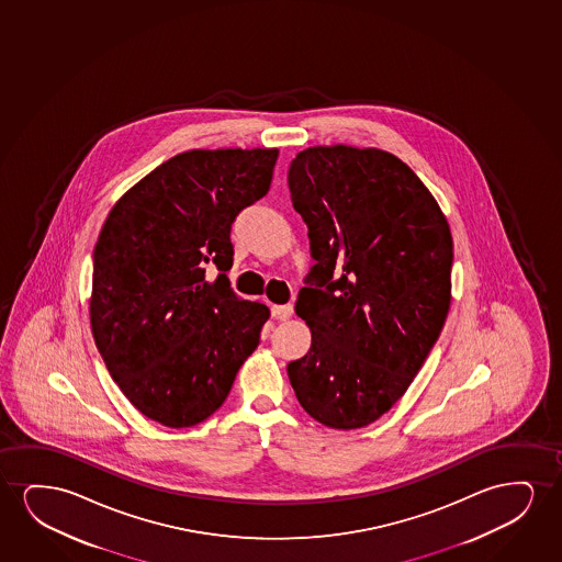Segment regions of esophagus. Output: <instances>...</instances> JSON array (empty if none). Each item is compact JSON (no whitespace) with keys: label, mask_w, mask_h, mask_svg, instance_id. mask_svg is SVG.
I'll list each match as a JSON object with an SVG mask.
<instances>
[{"label":"esophagus","mask_w":562,"mask_h":562,"mask_svg":"<svg viewBox=\"0 0 562 562\" xmlns=\"http://www.w3.org/2000/svg\"><path fill=\"white\" fill-rule=\"evenodd\" d=\"M270 311H272V316H274V318L285 321V318H290V316H292L293 305H290V303H288V305H272Z\"/></svg>","instance_id":"1"}]
</instances>
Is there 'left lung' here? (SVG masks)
<instances>
[{
	"label": "left lung",
	"mask_w": 562,
	"mask_h": 562,
	"mask_svg": "<svg viewBox=\"0 0 562 562\" xmlns=\"http://www.w3.org/2000/svg\"><path fill=\"white\" fill-rule=\"evenodd\" d=\"M288 186L316 261L295 301L311 349L288 376L315 420L364 428L407 392L446 324L449 223L413 169L378 147H307Z\"/></svg>",
	"instance_id": "obj_1"
}]
</instances>
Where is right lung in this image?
<instances>
[{"label":"right lung","mask_w":562,"mask_h":562,"mask_svg":"<svg viewBox=\"0 0 562 562\" xmlns=\"http://www.w3.org/2000/svg\"><path fill=\"white\" fill-rule=\"evenodd\" d=\"M277 147L190 149L132 186L93 249L90 324L109 374L169 428L223 405L270 311L231 288V228L269 192ZM220 270L206 280V267Z\"/></svg>","instance_id":"right-lung-1"}]
</instances>
